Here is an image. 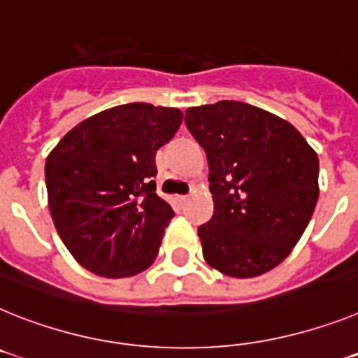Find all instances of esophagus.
I'll use <instances>...</instances> for the list:
<instances>
[{
    "mask_svg": "<svg viewBox=\"0 0 358 358\" xmlns=\"http://www.w3.org/2000/svg\"><path fill=\"white\" fill-rule=\"evenodd\" d=\"M176 199H177V203H181V204H185V203H186V201H188V195H177Z\"/></svg>",
    "mask_w": 358,
    "mask_h": 358,
    "instance_id": "obj_1",
    "label": "esophagus"
}]
</instances>
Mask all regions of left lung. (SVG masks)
I'll list each match as a JSON object with an SVG mask.
<instances>
[{
	"label": "left lung",
	"mask_w": 358,
	"mask_h": 358,
	"mask_svg": "<svg viewBox=\"0 0 358 358\" xmlns=\"http://www.w3.org/2000/svg\"><path fill=\"white\" fill-rule=\"evenodd\" d=\"M185 123L208 159L213 215L203 257L228 277L273 270L299 243L319 199V157L288 121L241 101L192 106Z\"/></svg>",
	"instance_id": "8db88e82"
}]
</instances>
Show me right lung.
Listing matches in <instances>:
<instances>
[{
    "mask_svg": "<svg viewBox=\"0 0 358 358\" xmlns=\"http://www.w3.org/2000/svg\"><path fill=\"white\" fill-rule=\"evenodd\" d=\"M181 123L179 108L119 105L81 121L48 154L52 221L92 273L132 277L157 257L173 210L155 194V154Z\"/></svg>",
    "mask_w": 358,
    "mask_h": 358,
    "instance_id": "1",
    "label": "right lung"
}]
</instances>
